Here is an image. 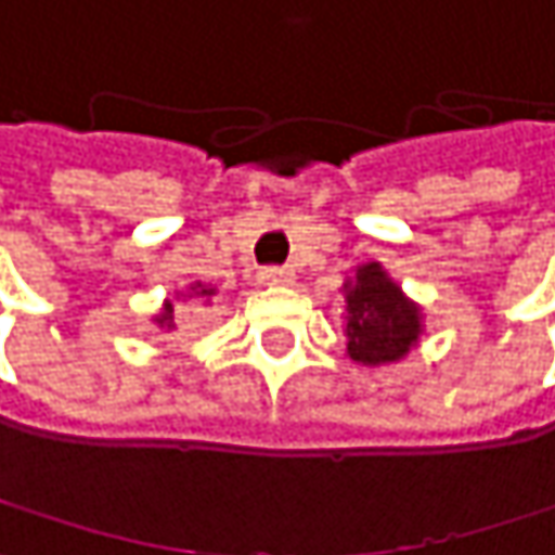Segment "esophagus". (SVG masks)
I'll return each instance as SVG.
<instances>
[{
    "mask_svg": "<svg viewBox=\"0 0 555 555\" xmlns=\"http://www.w3.org/2000/svg\"><path fill=\"white\" fill-rule=\"evenodd\" d=\"M261 281L264 284H291L294 281V271L291 268H281V264H268V268H261Z\"/></svg>",
    "mask_w": 555,
    "mask_h": 555,
    "instance_id": "1",
    "label": "esophagus"
}]
</instances>
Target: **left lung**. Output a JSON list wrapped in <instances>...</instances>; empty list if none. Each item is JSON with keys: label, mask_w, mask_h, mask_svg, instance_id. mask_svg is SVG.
Wrapping results in <instances>:
<instances>
[{"label": "left lung", "mask_w": 555, "mask_h": 555, "mask_svg": "<svg viewBox=\"0 0 555 555\" xmlns=\"http://www.w3.org/2000/svg\"><path fill=\"white\" fill-rule=\"evenodd\" d=\"M346 353L357 363L379 366L409 353L418 339V310L402 297V291L373 261L357 271V281H346Z\"/></svg>", "instance_id": "8db88e82"}]
</instances>
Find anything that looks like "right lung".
Segmentation results:
<instances>
[{"mask_svg":"<svg viewBox=\"0 0 555 555\" xmlns=\"http://www.w3.org/2000/svg\"><path fill=\"white\" fill-rule=\"evenodd\" d=\"M202 294H212V291H209V287H202ZM156 323H159V326H166V330L172 326V304H166V307H163V313L156 317Z\"/></svg>","mask_w":555,"mask_h":555,"instance_id":"right-lung-1","label":"right lung"}]
</instances>
